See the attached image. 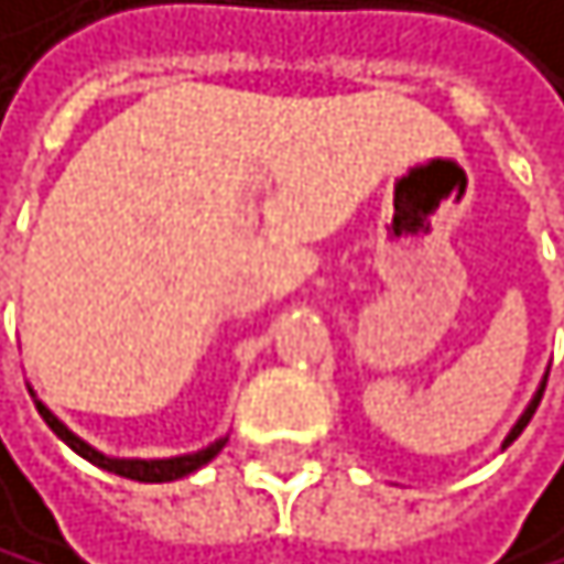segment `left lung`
Returning <instances> with one entry per match:
<instances>
[{
    "mask_svg": "<svg viewBox=\"0 0 564 564\" xmlns=\"http://www.w3.org/2000/svg\"><path fill=\"white\" fill-rule=\"evenodd\" d=\"M544 382H547V376H544ZM544 382L538 386V392H534V400L528 403V410H523V413H520V420H517V424H513V431L507 434L503 447H510V444H513V441L520 437V431H523V427H528V424H531V416H534V410H538V403H541V395H544Z\"/></svg>",
    "mask_w": 564,
    "mask_h": 564,
    "instance_id": "1",
    "label": "left lung"
}]
</instances>
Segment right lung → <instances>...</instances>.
<instances>
[{
    "mask_svg": "<svg viewBox=\"0 0 564 564\" xmlns=\"http://www.w3.org/2000/svg\"><path fill=\"white\" fill-rule=\"evenodd\" d=\"M36 410H41V416L47 420V427H51L64 444H68L75 455H82L85 462H93V465L112 471V476L137 479V482H172V479H182V476H188V471H196V468H203L206 462H213L216 455L224 452V444H227V437H220V441H213L209 447H203V452L175 455V458H109V455L96 452L93 444H85L78 434H72L44 403H36Z\"/></svg>",
    "mask_w": 564,
    "mask_h": 564,
    "instance_id": "1",
    "label": "right lung"
}]
</instances>
